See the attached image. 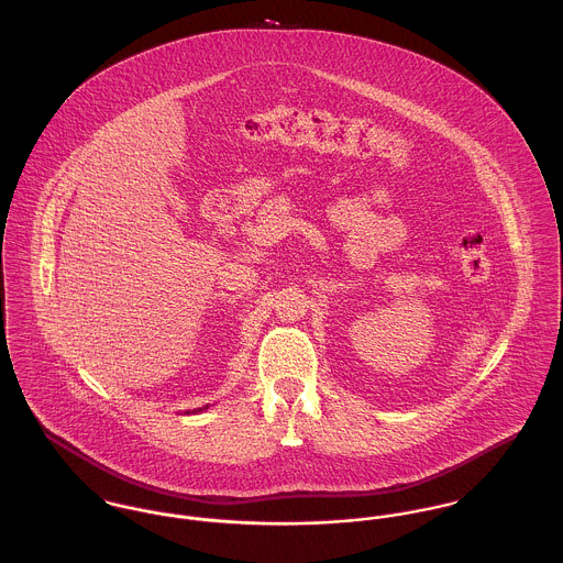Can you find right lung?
<instances>
[{
    "mask_svg": "<svg viewBox=\"0 0 563 563\" xmlns=\"http://www.w3.org/2000/svg\"><path fill=\"white\" fill-rule=\"evenodd\" d=\"M203 409H208V405H206V407H197L195 411H190V409H188V411H184V413H199V411H203Z\"/></svg>",
    "mask_w": 563,
    "mask_h": 563,
    "instance_id": "obj_1",
    "label": "right lung"
}]
</instances>
